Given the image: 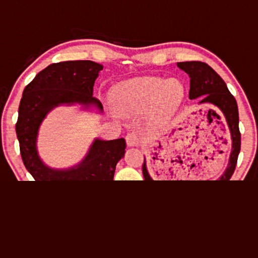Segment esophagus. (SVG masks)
I'll return each instance as SVG.
<instances>
[{
	"label": "esophagus",
	"mask_w": 258,
	"mask_h": 258,
	"mask_svg": "<svg viewBox=\"0 0 258 258\" xmlns=\"http://www.w3.org/2000/svg\"><path fill=\"white\" fill-rule=\"evenodd\" d=\"M126 145L128 147H138L140 145V139L138 133L135 132H131L127 135H126Z\"/></svg>",
	"instance_id": "esophagus-1"
}]
</instances>
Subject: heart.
<instances>
[{
    "instance_id": "obj_1",
    "label": "heart",
    "mask_w": 258,
    "mask_h": 258,
    "mask_svg": "<svg viewBox=\"0 0 258 258\" xmlns=\"http://www.w3.org/2000/svg\"><path fill=\"white\" fill-rule=\"evenodd\" d=\"M185 97L177 78L164 81L158 76L133 77L113 87L112 101L120 113L132 116L148 110L154 121H166L177 111Z\"/></svg>"
}]
</instances>
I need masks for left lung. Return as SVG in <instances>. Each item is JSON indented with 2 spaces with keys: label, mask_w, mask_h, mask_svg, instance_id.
I'll list each match as a JSON object with an SVG mask.
<instances>
[{
  "label": "left lung",
  "mask_w": 258,
  "mask_h": 258,
  "mask_svg": "<svg viewBox=\"0 0 258 258\" xmlns=\"http://www.w3.org/2000/svg\"><path fill=\"white\" fill-rule=\"evenodd\" d=\"M177 67L185 72L190 77V91L189 98L198 99L199 104H212V106L220 109L223 113L228 124V127L231 135V152L229 155V164L226 166L224 173L217 178V180L209 181H168L175 183H185L184 186H172L164 184L161 181H155L150 177L147 168V161L145 158L142 165V173L145 177L146 189L150 195L155 203L160 205L161 207L167 208L172 212L192 211L205 203H207L213 196L217 192L223 190L229 184L230 178L237 166L238 156L240 152V131H239V113L237 101L232 94L230 93L223 81L214 69L208 66L206 62L202 61H184V62H177ZM218 115L216 110L209 109ZM220 116L221 124L224 126ZM225 131V128H222ZM224 141L220 148V151L225 157L226 150L230 145L229 137H224Z\"/></svg>",
  "instance_id": "8db88e82"
}]
</instances>
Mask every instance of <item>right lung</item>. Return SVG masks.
Returning <instances> with one entry per match:
<instances>
[{"instance_id":"1","label":"right lung","mask_w":258,"mask_h":258,"mask_svg":"<svg viewBox=\"0 0 258 258\" xmlns=\"http://www.w3.org/2000/svg\"><path fill=\"white\" fill-rule=\"evenodd\" d=\"M103 66L91 60L52 63L25 87L16 124L20 155L35 183L47 197L62 205L98 206L106 203L113 186L116 165L125 155V139H94L86 156L68 168H52L37 151L40 126L52 109L80 104L85 109L102 103L93 98L94 82Z\"/></svg>"}]
</instances>
